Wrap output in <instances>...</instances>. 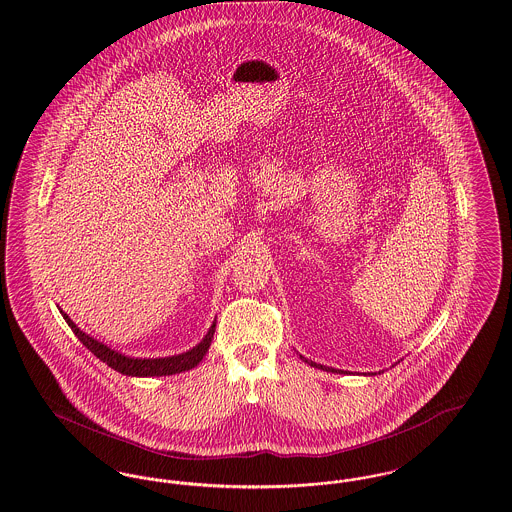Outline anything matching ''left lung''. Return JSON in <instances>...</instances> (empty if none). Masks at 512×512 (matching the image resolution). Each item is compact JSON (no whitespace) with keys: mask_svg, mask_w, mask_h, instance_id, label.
I'll return each instance as SVG.
<instances>
[{"mask_svg":"<svg viewBox=\"0 0 512 512\" xmlns=\"http://www.w3.org/2000/svg\"><path fill=\"white\" fill-rule=\"evenodd\" d=\"M307 365L315 366V368H320V370H326V372H341V374H347V370L343 372V370H338V368H332V366H324V365H317L315 361H309V359H305L303 355H299Z\"/></svg>","mask_w":512,"mask_h":512,"instance_id":"obj_1","label":"left lung"}]
</instances>
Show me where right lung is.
<instances>
[{"label": "right lung", "mask_w": 512, "mask_h": 512, "mask_svg": "<svg viewBox=\"0 0 512 512\" xmlns=\"http://www.w3.org/2000/svg\"><path fill=\"white\" fill-rule=\"evenodd\" d=\"M61 311V309H59ZM63 318L67 320V324L71 326L74 336L82 341V345H86L99 361H103L105 365L111 366L113 370L126 374V376H138V378H151V376H171V374H180L186 370H192L194 366L199 365L203 361V357L207 355L213 334H215V326L217 322L211 324L209 332L205 334V338L199 341L195 347L186 353L180 355H172V357H157V359H140V357H128L124 353H119L115 349H111L109 345H105L103 341L92 338L90 334L82 332L73 320L69 318L67 313L61 311Z\"/></svg>", "instance_id": "1"}]
</instances>
